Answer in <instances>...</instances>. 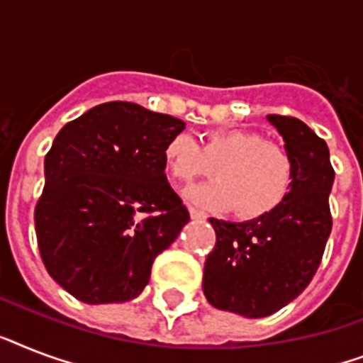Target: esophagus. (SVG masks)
Segmentation results:
<instances>
[{"label": "esophagus", "instance_id": "obj_1", "mask_svg": "<svg viewBox=\"0 0 363 363\" xmlns=\"http://www.w3.org/2000/svg\"><path fill=\"white\" fill-rule=\"evenodd\" d=\"M190 216H192L194 220H199V218H205V213H201V211L190 207Z\"/></svg>", "mask_w": 363, "mask_h": 363}]
</instances>
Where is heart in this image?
<instances>
[{"mask_svg": "<svg viewBox=\"0 0 363 363\" xmlns=\"http://www.w3.org/2000/svg\"><path fill=\"white\" fill-rule=\"evenodd\" d=\"M164 164L181 184L213 175L216 169L218 181L190 188L186 198L207 211L233 209L242 220L262 218L279 209L296 181L292 154L250 130L207 131L201 145L179 133L165 145Z\"/></svg>", "mask_w": 363, "mask_h": 363, "instance_id": "b5f03b06", "label": "heart"}]
</instances>
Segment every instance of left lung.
<instances>
[{
    "mask_svg": "<svg viewBox=\"0 0 363 363\" xmlns=\"http://www.w3.org/2000/svg\"><path fill=\"white\" fill-rule=\"evenodd\" d=\"M296 162L288 199L247 222L209 218L216 242L205 259L203 294L213 307L248 318L269 316L313 281L332 232L333 171L324 139L294 116L267 115Z\"/></svg>",
    "mask_w": 363,
    "mask_h": 363,
    "instance_id": "8db88e82",
    "label": "left lung"
}]
</instances>
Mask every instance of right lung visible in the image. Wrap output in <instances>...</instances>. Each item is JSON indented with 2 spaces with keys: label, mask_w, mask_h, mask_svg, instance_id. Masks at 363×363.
<instances>
[{
  "label": "right lung",
  "mask_w": 363,
  "mask_h": 363,
  "mask_svg": "<svg viewBox=\"0 0 363 363\" xmlns=\"http://www.w3.org/2000/svg\"><path fill=\"white\" fill-rule=\"evenodd\" d=\"M184 125L137 104L109 101L58 131L33 218L48 275L79 301L137 298L154 258L190 220L164 173L165 145Z\"/></svg>",
  "instance_id": "obj_1"
}]
</instances>
